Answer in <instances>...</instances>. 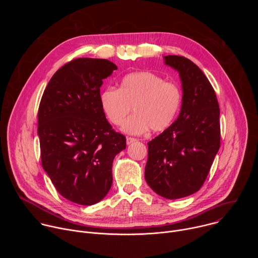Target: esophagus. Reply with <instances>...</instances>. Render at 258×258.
I'll use <instances>...</instances> for the list:
<instances>
[{
    "mask_svg": "<svg viewBox=\"0 0 258 258\" xmlns=\"http://www.w3.org/2000/svg\"><path fill=\"white\" fill-rule=\"evenodd\" d=\"M137 141H138L137 139L132 138V137H127V138H126V144H127V145H131V144H133L134 142H137Z\"/></svg>",
    "mask_w": 258,
    "mask_h": 258,
    "instance_id": "34e87169",
    "label": "esophagus"
}]
</instances>
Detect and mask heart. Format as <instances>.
<instances>
[{
    "label": "heart",
    "instance_id": "obj_1",
    "mask_svg": "<svg viewBox=\"0 0 258 258\" xmlns=\"http://www.w3.org/2000/svg\"><path fill=\"white\" fill-rule=\"evenodd\" d=\"M100 104L107 119L132 135L162 132L174 121L181 104L179 87L151 71H135L124 76L119 89L107 87L100 94Z\"/></svg>",
    "mask_w": 258,
    "mask_h": 258
}]
</instances>
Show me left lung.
Wrapping results in <instances>:
<instances>
[{
	"label": "left lung",
	"instance_id": "8db88e82",
	"mask_svg": "<svg viewBox=\"0 0 258 258\" xmlns=\"http://www.w3.org/2000/svg\"><path fill=\"white\" fill-rule=\"evenodd\" d=\"M165 64L179 72L182 103L177 119L148 143L145 178L161 197L178 199L200 190L220 146L219 105L202 70L182 56Z\"/></svg>",
	"mask_w": 258,
	"mask_h": 258
}]
</instances>
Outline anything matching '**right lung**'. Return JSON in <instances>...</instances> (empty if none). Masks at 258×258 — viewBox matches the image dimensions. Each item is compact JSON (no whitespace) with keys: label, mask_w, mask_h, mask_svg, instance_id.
Here are the masks:
<instances>
[{"label":"right lung","mask_w":258,"mask_h":258,"mask_svg":"<svg viewBox=\"0 0 258 258\" xmlns=\"http://www.w3.org/2000/svg\"><path fill=\"white\" fill-rule=\"evenodd\" d=\"M116 69L106 59H73L55 72L41 99L43 168L59 194L77 204L93 205L107 195L113 159L126 147L100 104L103 80Z\"/></svg>","instance_id":"right-lung-1"}]
</instances>
